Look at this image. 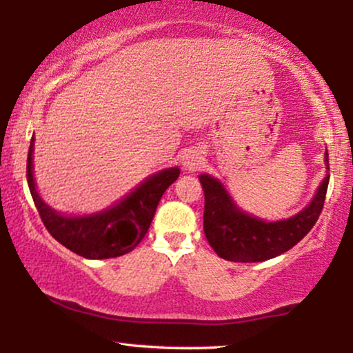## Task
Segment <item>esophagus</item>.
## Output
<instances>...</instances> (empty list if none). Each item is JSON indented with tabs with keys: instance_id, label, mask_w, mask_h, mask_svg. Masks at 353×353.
Listing matches in <instances>:
<instances>
[{
	"instance_id": "esophagus-1",
	"label": "esophagus",
	"mask_w": 353,
	"mask_h": 353,
	"mask_svg": "<svg viewBox=\"0 0 353 353\" xmlns=\"http://www.w3.org/2000/svg\"><path fill=\"white\" fill-rule=\"evenodd\" d=\"M197 164H199V157H189L188 161H185V168L188 169H196Z\"/></svg>"
}]
</instances>
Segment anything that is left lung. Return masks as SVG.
Segmentation results:
<instances>
[{"label":"left lung","instance_id":"obj_1","mask_svg":"<svg viewBox=\"0 0 353 353\" xmlns=\"http://www.w3.org/2000/svg\"><path fill=\"white\" fill-rule=\"evenodd\" d=\"M329 165V154L325 152ZM329 169V168H327ZM329 174L320 182L314 199L294 217L265 222L239 209L217 179L201 174L204 189V234L219 257L232 262H262L277 257L301 242L322 212Z\"/></svg>","mask_w":353,"mask_h":353}]
</instances>
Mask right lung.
I'll return each instance as SVG.
<instances>
[{
  "label": "right lung",
  "mask_w": 353,
  "mask_h": 353,
  "mask_svg": "<svg viewBox=\"0 0 353 353\" xmlns=\"http://www.w3.org/2000/svg\"><path fill=\"white\" fill-rule=\"evenodd\" d=\"M33 145L28 151L26 177L44 228L59 244L86 259H112L131 252L151 225L165 189L179 177V168H169L148 177L131 194L103 212L68 217L44 204L33 177Z\"/></svg>",
  "instance_id": "1"
}]
</instances>
